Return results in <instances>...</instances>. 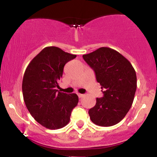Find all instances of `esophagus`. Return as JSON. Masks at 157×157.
<instances>
[{
    "label": "esophagus",
    "instance_id": "obj_1",
    "mask_svg": "<svg viewBox=\"0 0 157 157\" xmlns=\"http://www.w3.org/2000/svg\"><path fill=\"white\" fill-rule=\"evenodd\" d=\"M77 95H78L79 98H82V97L85 96V95L82 94H77Z\"/></svg>",
    "mask_w": 157,
    "mask_h": 157
}]
</instances>
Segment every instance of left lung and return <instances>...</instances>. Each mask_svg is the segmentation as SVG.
Here are the masks:
<instances>
[{
    "label": "left lung",
    "mask_w": 157,
    "mask_h": 157,
    "mask_svg": "<svg viewBox=\"0 0 157 157\" xmlns=\"http://www.w3.org/2000/svg\"><path fill=\"white\" fill-rule=\"evenodd\" d=\"M93 68L104 96L97 98L89 111L90 119L97 125L117 124L130 110L136 90V75L132 65L116 50L101 47L82 55Z\"/></svg>",
    "instance_id": "obj_1"
}]
</instances>
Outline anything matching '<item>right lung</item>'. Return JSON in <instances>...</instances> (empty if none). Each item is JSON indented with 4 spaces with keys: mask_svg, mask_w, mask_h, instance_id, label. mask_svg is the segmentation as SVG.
<instances>
[{
    "mask_svg": "<svg viewBox=\"0 0 157 157\" xmlns=\"http://www.w3.org/2000/svg\"><path fill=\"white\" fill-rule=\"evenodd\" d=\"M77 57L55 46L44 48L27 66L23 78V100L38 123L59 129L69 122L71 111L78 103L76 94L57 91L65 64Z\"/></svg>",
    "mask_w": 157,
    "mask_h": 157,
    "instance_id": "add662e5",
    "label": "right lung"
}]
</instances>
